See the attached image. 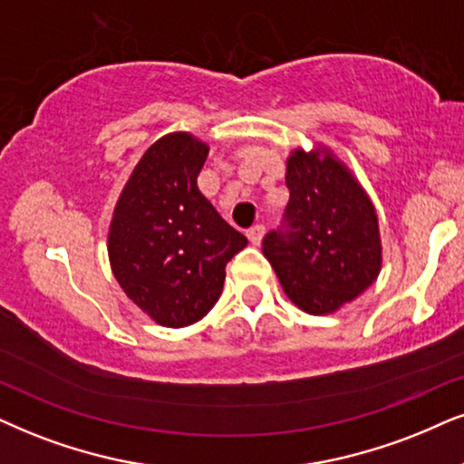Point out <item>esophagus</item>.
<instances>
[{
	"instance_id": "34e87169",
	"label": "esophagus",
	"mask_w": 464,
	"mask_h": 464,
	"mask_svg": "<svg viewBox=\"0 0 464 464\" xmlns=\"http://www.w3.org/2000/svg\"><path fill=\"white\" fill-rule=\"evenodd\" d=\"M263 233H266V227H263L261 222H259V225H252V227L248 228V239H250V242L255 244V246H259L261 239H263Z\"/></svg>"
}]
</instances>
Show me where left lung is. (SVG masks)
Returning a JSON list of instances; mask_svg holds the SVG:
<instances>
[{
	"label": "left lung",
	"instance_id": "left-lung-1",
	"mask_svg": "<svg viewBox=\"0 0 464 464\" xmlns=\"http://www.w3.org/2000/svg\"><path fill=\"white\" fill-rule=\"evenodd\" d=\"M283 222L263 237V255L293 304L325 314L355 300L381 269L371 198L332 154L297 150L286 162Z\"/></svg>",
	"mask_w": 464,
	"mask_h": 464
}]
</instances>
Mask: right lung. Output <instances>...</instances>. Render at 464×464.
<instances>
[{
	"label": "right lung",
	"instance_id": "1",
	"mask_svg": "<svg viewBox=\"0 0 464 464\" xmlns=\"http://www.w3.org/2000/svg\"><path fill=\"white\" fill-rule=\"evenodd\" d=\"M208 145L186 132L156 140L128 179L109 231L121 289L156 324L186 327L218 302L227 263L248 239L198 190Z\"/></svg>",
	"mask_w": 464,
	"mask_h": 464
}]
</instances>
